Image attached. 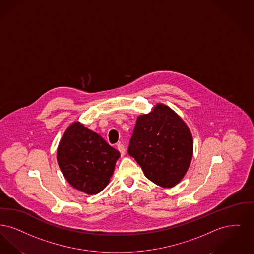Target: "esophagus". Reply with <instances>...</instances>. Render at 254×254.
Here are the masks:
<instances>
[{
	"instance_id": "obj_1",
	"label": "esophagus",
	"mask_w": 254,
	"mask_h": 254,
	"mask_svg": "<svg viewBox=\"0 0 254 254\" xmlns=\"http://www.w3.org/2000/svg\"><path fill=\"white\" fill-rule=\"evenodd\" d=\"M117 148H118V150L120 151V153H121V155H122V156L125 155V148H124V145H123V144H118V145H117Z\"/></svg>"
}]
</instances>
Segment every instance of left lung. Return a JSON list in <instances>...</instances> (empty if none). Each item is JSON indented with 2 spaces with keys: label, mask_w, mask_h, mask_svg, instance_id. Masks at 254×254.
I'll list each match as a JSON object with an SVG mask.
<instances>
[{
  "label": "left lung",
  "mask_w": 254,
  "mask_h": 254,
  "mask_svg": "<svg viewBox=\"0 0 254 254\" xmlns=\"http://www.w3.org/2000/svg\"><path fill=\"white\" fill-rule=\"evenodd\" d=\"M192 152L187 124L167 105L158 103L151 113L137 117L128 154L156 185L172 188L179 183L187 173Z\"/></svg>",
  "instance_id": "obj_1"
}]
</instances>
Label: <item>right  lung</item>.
Returning a JSON list of instances; mask_svg holds the SVG:
<instances>
[{
  "label": "right lung",
  "mask_w": 254,
  "mask_h": 254,
  "mask_svg": "<svg viewBox=\"0 0 254 254\" xmlns=\"http://www.w3.org/2000/svg\"><path fill=\"white\" fill-rule=\"evenodd\" d=\"M120 156L99 133L78 122L67 128L57 151L58 164L68 183L87 194H97L108 185Z\"/></svg>",
  "instance_id": "1"
}]
</instances>
